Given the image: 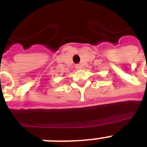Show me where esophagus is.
<instances>
[{
  "label": "esophagus",
  "mask_w": 147,
  "mask_h": 147,
  "mask_svg": "<svg viewBox=\"0 0 147 147\" xmlns=\"http://www.w3.org/2000/svg\"><path fill=\"white\" fill-rule=\"evenodd\" d=\"M76 69H82L83 68V66H82V65L78 64L76 65Z\"/></svg>",
  "instance_id": "obj_1"
}]
</instances>
